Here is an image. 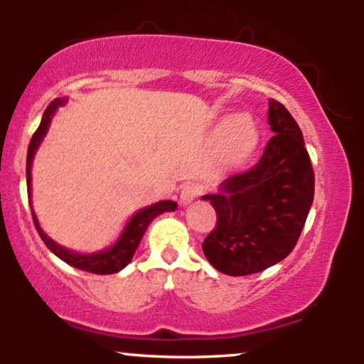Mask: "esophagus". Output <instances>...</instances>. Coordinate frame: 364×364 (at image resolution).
<instances>
[{
    "instance_id": "esophagus-1",
    "label": "esophagus",
    "mask_w": 364,
    "mask_h": 364,
    "mask_svg": "<svg viewBox=\"0 0 364 364\" xmlns=\"http://www.w3.org/2000/svg\"><path fill=\"white\" fill-rule=\"evenodd\" d=\"M200 193H202V186L195 185V183H186V185L181 186V191H179V202H181L183 205H188V203L193 202Z\"/></svg>"
}]
</instances>
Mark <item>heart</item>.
Here are the masks:
<instances>
[{
  "label": "heart",
  "mask_w": 364,
  "mask_h": 364,
  "mask_svg": "<svg viewBox=\"0 0 364 364\" xmlns=\"http://www.w3.org/2000/svg\"><path fill=\"white\" fill-rule=\"evenodd\" d=\"M257 141V129L248 116L236 114L228 118L220 127V164L225 168L241 166L253 154Z\"/></svg>",
  "instance_id": "b5f03b06"
}]
</instances>
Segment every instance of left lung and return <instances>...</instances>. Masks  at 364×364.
<instances>
[{
  "label": "left lung",
  "instance_id": "left-lung-1",
  "mask_svg": "<svg viewBox=\"0 0 364 364\" xmlns=\"http://www.w3.org/2000/svg\"><path fill=\"white\" fill-rule=\"evenodd\" d=\"M269 124L274 136L260 161L224 179L219 193L202 196L217 214L215 228L203 240V253L214 269L235 277L262 272L294 250L315 195L301 129L274 99Z\"/></svg>",
  "mask_w": 364,
  "mask_h": 364
}]
</instances>
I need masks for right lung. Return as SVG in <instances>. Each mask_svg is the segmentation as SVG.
<instances>
[{"instance_id":"1","label":"right lung","mask_w":364,"mask_h":364,"mask_svg":"<svg viewBox=\"0 0 364 364\" xmlns=\"http://www.w3.org/2000/svg\"><path fill=\"white\" fill-rule=\"evenodd\" d=\"M65 102H66V99H54V101L49 104L48 109L44 111L43 119H41L39 128L36 129V133L32 135L31 144H28V150H27V191H28V196H31V188H32L31 186L32 161H34V156H36L37 149H39L41 141H43L46 133H48L49 123H51L54 112H56L58 107L63 106ZM176 207H178V203L173 202V200H162V202L154 203V205L141 208V210L136 212V214L129 219V223L124 225L123 232H121L118 241H116L111 248L102 250V252H97V253H77V252H70V250L63 248V246L54 243L51 237H49L43 231V229H41L39 223H37V217L34 214V210H32V219H34L36 229H37V232H39L41 240L44 241L46 246H48V248L51 250V252L56 255L58 258H61L63 262H66L68 265L75 267V269H80V270H85V272L99 274V275H107V274H116V272H119L121 269H124V267L132 262L136 246H139L144 232L147 231L149 224L152 223L157 215L164 214V212L176 210ZM31 208H32V203H31Z\"/></svg>"}]
</instances>
